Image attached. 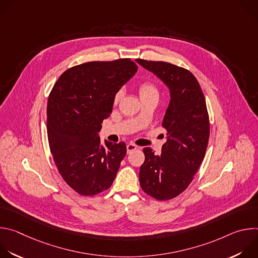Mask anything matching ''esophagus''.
Here are the masks:
<instances>
[{
    "label": "esophagus",
    "instance_id": "34e87169",
    "mask_svg": "<svg viewBox=\"0 0 258 258\" xmlns=\"http://www.w3.org/2000/svg\"><path fill=\"white\" fill-rule=\"evenodd\" d=\"M138 148V146L137 145H135V144H133V143H130V144H127L126 145V150H127V153H131V152H133L134 150H136Z\"/></svg>",
    "mask_w": 258,
    "mask_h": 258
}]
</instances>
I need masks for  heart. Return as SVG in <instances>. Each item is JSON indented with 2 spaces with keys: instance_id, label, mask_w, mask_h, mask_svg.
Listing matches in <instances>:
<instances>
[{
  "instance_id": "heart-1",
  "label": "heart",
  "mask_w": 258,
  "mask_h": 258,
  "mask_svg": "<svg viewBox=\"0 0 258 258\" xmlns=\"http://www.w3.org/2000/svg\"><path fill=\"white\" fill-rule=\"evenodd\" d=\"M139 93H140V96L141 98H150V97H157L159 96V90L157 88V86L152 83V82H143L140 84L139 86ZM123 97V91L122 90H119L116 92L115 96H114V99H113V103L114 105H117L120 100L122 99Z\"/></svg>"
}]
</instances>
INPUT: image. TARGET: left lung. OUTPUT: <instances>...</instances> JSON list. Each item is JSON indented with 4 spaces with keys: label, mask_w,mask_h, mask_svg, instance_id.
I'll use <instances>...</instances> for the list:
<instances>
[{
    "label": "left lung",
    "mask_w": 258,
    "mask_h": 258,
    "mask_svg": "<svg viewBox=\"0 0 258 258\" xmlns=\"http://www.w3.org/2000/svg\"><path fill=\"white\" fill-rule=\"evenodd\" d=\"M137 62L156 75L169 88L171 97L162 122L167 141L160 155L151 148L143 149L140 185L157 200H170L189 187L205 157L210 134L206 101L188 69L162 61Z\"/></svg>",
    "instance_id": "obj_1"
}]
</instances>
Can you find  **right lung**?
Listing matches in <instances>:
<instances>
[{
	"label": "right lung",
	"instance_id": "right-lung-1",
	"mask_svg": "<svg viewBox=\"0 0 258 258\" xmlns=\"http://www.w3.org/2000/svg\"><path fill=\"white\" fill-rule=\"evenodd\" d=\"M138 69L130 58L93 61L68 68L48 99L47 133L57 169L83 196L111 187L126 154L123 142L101 144V123L112 112L113 99Z\"/></svg>",
	"mask_w": 258,
	"mask_h": 258
}]
</instances>
